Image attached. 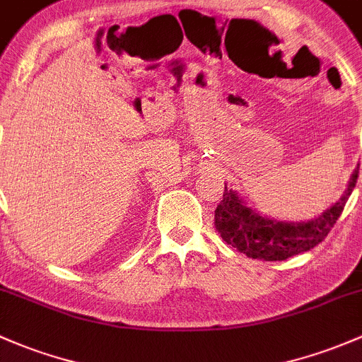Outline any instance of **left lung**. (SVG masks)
Instances as JSON below:
<instances>
[{
  "instance_id": "1",
  "label": "left lung",
  "mask_w": 362,
  "mask_h": 362,
  "mask_svg": "<svg viewBox=\"0 0 362 362\" xmlns=\"http://www.w3.org/2000/svg\"><path fill=\"white\" fill-rule=\"evenodd\" d=\"M357 177L359 165L352 171L340 199L305 222H286L262 215L257 208L248 206L241 194L226 185L223 199L215 210V227L227 245L246 257L267 262L286 260L293 255L312 250L328 235L356 187Z\"/></svg>"
}]
</instances>
